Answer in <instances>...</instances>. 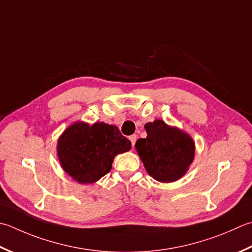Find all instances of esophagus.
Segmentation results:
<instances>
[{
    "label": "esophagus",
    "instance_id": "34e87169",
    "mask_svg": "<svg viewBox=\"0 0 252 252\" xmlns=\"http://www.w3.org/2000/svg\"><path fill=\"white\" fill-rule=\"evenodd\" d=\"M129 140H130L131 143H132V146H134V145H135V142H136V135H135V134L130 135V136H129Z\"/></svg>",
    "mask_w": 252,
    "mask_h": 252
}]
</instances>
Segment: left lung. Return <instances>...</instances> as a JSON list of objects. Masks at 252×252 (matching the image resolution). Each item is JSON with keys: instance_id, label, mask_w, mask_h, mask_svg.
Instances as JSON below:
<instances>
[{"instance_id": "1", "label": "left lung", "mask_w": 252, "mask_h": 252, "mask_svg": "<svg viewBox=\"0 0 252 252\" xmlns=\"http://www.w3.org/2000/svg\"><path fill=\"white\" fill-rule=\"evenodd\" d=\"M144 127L147 136L136 141L135 149L147 174L162 184L182 178L194 159L193 139L160 119L147 122Z\"/></svg>"}]
</instances>
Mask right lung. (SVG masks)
Segmentation results:
<instances>
[{
    "mask_svg": "<svg viewBox=\"0 0 252 252\" xmlns=\"http://www.w3.org/2000/svg\"><path fill=\"white\" fill-rule=\"evenodd\" d=\"M131 150L116 126L76 121L58 139L57 155L64 172L81 185H93L110 171L115 157Z\"/></svg>",
    "mask_w": 252,
    "mask_h": 252,
    "instance_id": "1",
    "label": "right lung"
}]
</instances>
